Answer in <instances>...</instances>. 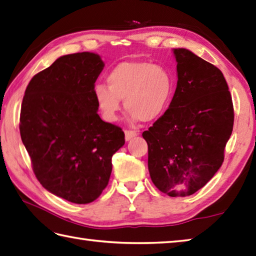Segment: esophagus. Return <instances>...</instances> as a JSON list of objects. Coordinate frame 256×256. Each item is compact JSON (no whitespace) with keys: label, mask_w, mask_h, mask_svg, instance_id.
<instances>
[{"label":"esophagus","mask_w":256,"mask_h":256,"mask_svg":"<svg viewBox=\"0 0 256 256\" xmlns=\"http://www.w3.org/2000/svg\"><path fill=\"white\" fill-rule=\"evenodd\" d=\"M124 133H125V140H126V141H130V140H132L133 138H135L138 135L136 132L130 131V130H125Z\"/></svg>","instance_id":"esophagus-1"}]
</instances>
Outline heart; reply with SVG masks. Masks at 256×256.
I'll return each mask as SVG.
<instances>
[{"mask_svg":"<svg viewBox=\"0 0 256 256\" xmlns=\"http://www.w3.org/2000/svg\"><path fill=\"white\" fill-rule=\"evenodd\" d=\"M106 82L95 85L93 94L108 122L116 120L121 100L133 121H155L168 110L175 88L173 75L166 68L142 61L118 64L108 74Z\"/></svg>","mask_w":256,"mask_h":256,"instance_id":"1","label":"heart"}]
</instances>
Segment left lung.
I'll return each instance as SVG.
<instances>
[{"label": "left lung", "instance_id": "1", "mask_svg": "<svg viewBox=\"0 0 256 256\" xmlns=\"http://www.w3.org/2000/svg\"><path fill=\"white\" fill-rule=\"evenodd\" d=\"M178 84L170 106L143 132L152 182L168 196L202 188L224 161L234 110L223 73L186 48H174Z\"/></svg>", "mask_w": 256, "mask_h": 256}]
</instances>
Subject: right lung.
<instances>
[{
	"mask_svg": "<svg viewBox=\"0 0 256 256\" xmlns=\"http://www.w3.org/2000/svg\"><path fill=\"white\" fill-rule=\"evenodd\" d=\"M104 63L91 52L63 55L34 75L22 101L20 133L35 176L48 192L88 204L106 188L124 132L104 122L94 98Z\"/></svg>",
	"mask_w": 256,
	"mask_h": 256,
	"instance_id": "1",
	"label": "right lung"
}]
</instances>
